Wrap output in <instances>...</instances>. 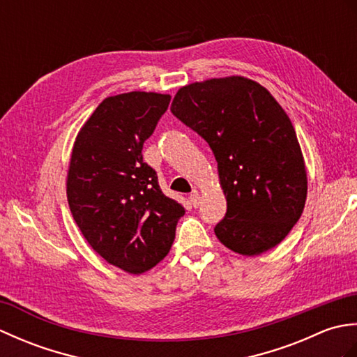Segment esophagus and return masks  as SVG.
Instances as JSON below:
<instances>
[{
  "instance_id": "obj_1",
  "label": "esophagus",
  "mask_w": 357,
  "mask_h": 357,
  "mask_svg": "<svg viewBox=\"0 0 357 357\" xmlns=\"http://www.w3.org/2000/svg\"><path fill=\"white\" fill-rule=\"evenodd\" d=\"M190 202H192V206L196 208L201 204V196L198 195V192H193L192 195H190Z\"/></svg>"
}]
</instances>
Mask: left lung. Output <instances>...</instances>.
Masks as SVG:
<instances>
[{"label":"left lung","instance_id":"left-lung-1","mask_svg":"<svg viewBox=\"0 0 357 357\" xmlns=\"http://www.w3.org/2000/svg\"><path fill=\"white\" fill-rule=\"evenodd\" d=\"M170 110L208 142L218 161L227 198L218 239L245 256L276 247L307 198L304 156L284 109L261 84L231 77L179 89Z\"/></svg>","mask_w":357,"mask_h":357}]
</instances>
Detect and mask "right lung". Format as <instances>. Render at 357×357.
<instances>
[{
    "instance_id": "1",
    "label": "right lung",
    "mask_w": 357,
    "mask_h": 357,
    "mask_svg": "<svg viewBox=\"0 0 357 357\" xmlns=\"http://www.w3.org/2000/svg\"><path fill=\"white\" fill-rule=\"evenodd\" d=\"M170 95L105 98L75 141L67 201L82 236L109 264L139 275L164 259L185 208L162 193L142 147Z\"/></svg>"
}]
</instances>
